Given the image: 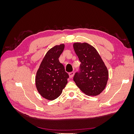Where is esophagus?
Here are the masks:
<instances>
[{
	"label": "esophagus",
	"mask_w": 134,
	"mask_h": 134,
	"mask_svg": "<svg viewBox=\"0 0 134 134\" xmlns=\"http://www.w3.org/2000/svg\"><path fill=\"white\" fill-rule=\"evenodd\" d=\"M74 72H70L69 74V77L70 78H72V77H73V76H74Z\"/></svg>",
	"instance_id": "34e87169"
}]
</instances>
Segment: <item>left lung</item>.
<instances>
[{
  "mask_svg": "<svg viewBox=\"0 0 134 134\" xmlns=\"http://www.w3.org/2000/svg\"><path fill=\"white\" fill-rule=\"evenodd\" d=\"M73 48L81 63L80 71L73 80L86 95H99L106 87L108 79L107 68L96 48L87 42H75Z\"/></svg>",
  "mask_w": 134,
  "mask_h": 134,
  "instance_id": "1",
  "label": "left lung"
}]
</instances>
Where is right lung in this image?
Here are the masks:
<instances>
[{
    "mask_svg": "<svg viewBox=\"0 0 134 134\" xmlns=\"http://www.w3.org/2000/svg\"><path fill=\"white\" fill-rule=\"evenodd\" d=\"M64 47L63 43L50 48L36 72V88L40 94L48 100H52L59 97L68 83L69 75L59 60Z\"/></svg>",
    "mask_w": 134,
    "mask_h": 134,
    "instance_id": "right-lung-1",
    "label": "right lung"
}]
</instances>
